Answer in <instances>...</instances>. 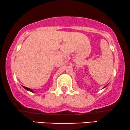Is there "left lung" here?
<instances>
[{"label": "left lung", "mask_w": 130, "mask_h": 130, "mask_svg": "<svg viewBox=\"0 0 130 130\" xmlns=\"http://www.w3.org/2000/svg\"><path fill=\"white\" fill-rule=\"evenodd\" d=\"M106 86H107V85H106ZM106 86H105V87H104V88H105V87H106ZM104 88H103V89H104Z\"/></svg>", "instance_id": "obj_1"}]
</instances>
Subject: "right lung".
Wrapping results in <instances>:
<instances>
[{"label": "right lung", "mask_w": 130, "mask_h": 130, "mask_svg": "<svg viewBox=\"0 0 130 130\" xmlns=\"http://www.w3.org/2000/svg\"><path fill=\"white\" fill-rule=\"evenodd\" d=\"M23 87H24V88L26 90H28V91H29V92H32V93H34V92L33 91V90L32 89H29V88H26V87H25V86H23Z\"/></svg>", "instance_id": "1"}]
</instances>
